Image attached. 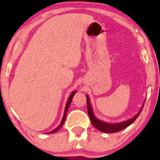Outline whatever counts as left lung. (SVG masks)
Returning <instances> with one entry per match:
<instances>
[{
    "instance_id": "obj_1",
    "label": "left lung",
    "mask_w": 160,
    "mask_h": 160,
    "mask_svg": "<svg viewBox=\"0 0 160 160\" xmlns=\"http://www.w3.org/2000/svg\"><path fill=\"white\" fill-rule=\"evenodd\" d=\"M86 100H87V110H88V113H89V119H90L92 124L95 126L97 129H98L99 131L105 133H113V132H120L121 130L124 129L125 128L128 127V126H130L132 123H133L135 122V120L138 117V116L140 115L141 111H142L143 107H144V103L142 105V108L140 110V111L138 112V113L132 117L130 120L124 121V122H120V123H108V122H103V121L99 120L98 118L95 117V115L93 114L92 109V106L89 102V98L88 95H86Z\"/></svg>"
}]
</instances>
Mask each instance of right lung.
<instances>
[{"label":"right lung","mask_w":160,"mask_h":160,"mask_svg":"<svg viewBox=\"0 0 160 160\" xmlns=\"http://www.w3.org/2000/svg\"><path fill=\"white\" fill-rule=\"evenodd\" d=\"M75 93H76V91H74V92H73L71 93V95H70V97H69L68 100V102H67V104H66V107H65V113H64L63 118H62V120L61 123H60V125H59V126H58V127H57L56 128H55L54 130H52V131H51V132H48V134H51V133H54V132H56L58 131V129H60V128H62V126H63L64 122H65V118H66V114H67L69 106H70V104H71V101H72V98H73V97H74V95Z\"/></svg>","instance_id":"right-lung-1"}]
</instances>
